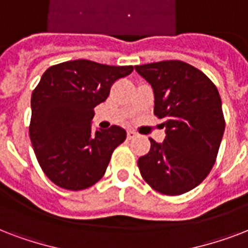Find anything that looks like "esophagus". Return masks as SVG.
Returning <instances> with one entry per match:
<instances>
[{"label": "esophagus", "mask_w": 248, "mask_h": 248, "mask_svg": "<svg viewBox=\"0 0 248 248\" xmlns=\"http://www.w3.org/2000/svg\"><path fill=\"white\" fill-rule=\"evenodd\" d=\"M136 136H138V134H136L135 131H132V130H128V131H127V139L128 140L134 139V138H136Z\"/></svg>", "instance_id": "34e87169"}]
</instances>
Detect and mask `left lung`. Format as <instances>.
I'll return each mask as SVG.
<instances>
[{"label": "left lung", "mask_w": 248, "mask_h": 248, "mask_svg": "<svg viewBox=\"0 0 248 248\" xmlns=\"http://www.w3.org/2000/svg\"><path fill=\"white\" fill-rule=\"evenodd\" d=\"M155 93V114L163 118V143L138 161L148 184L166 196L192 190L216 161L225 130L219 91L203 72L180 60L136 65Z\"/></svg>", "instance_id": "obj_1"}]
</instances>
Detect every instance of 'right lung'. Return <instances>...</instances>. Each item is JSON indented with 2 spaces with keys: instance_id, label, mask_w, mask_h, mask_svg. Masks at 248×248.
<instances>
[{
  "instance_id": "add662e5",
  "label": "right lung",
  "mask_w": 248,
  "mask_h": 248,
  "mask_svg": "<svg viewBox=\"0 0 248 248\" xmlns=\"http://www.w3.org/2000/svg\"><path fill=\"white\" fill-rule=\"evenodd\" d=\"M134 71L91 60L52 65L33 90L29 136L46 176L60 188L82 190L104 176L113 151L126 139L120 126L91 130L93 108L117 79Z\"/></svg>"
}]
</instances>
